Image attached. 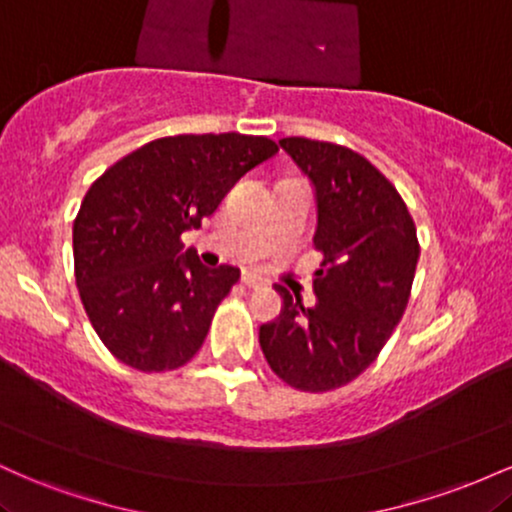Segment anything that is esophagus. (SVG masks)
I'll list each match as a JSON object with an SVG mask.
<instances>
[{"label":"esophagus","mask_w":512,"mask_h":512,"mask_svg":"<svg viewBox=\"0 0 512 512\" xmlns=\"http://www.w3.org/2000/svg\"><path fill=\"white\" fill-rule=\"evenodd\" d=\"M243 284L250 286V289H264V286H267V281H264L262 276H257V274H252V272H245L243 274Z\"/></svg>","instance_id":"34e87169"}]
</instances>
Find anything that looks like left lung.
<instances>
[{
  "instance_id": "left-lung-1",
  "label": "left lung",
  "mask_w": 512,
  "mask_h": 512,
  "mask_svg": "<svg viewBox=\"0 0 512 512\" xmlns=\"http://www.w3.org/2000/svg\"><path fill=\"white\" fill-rule=\"evenodd\" d=\"M315 190V305L274 284L281 313L260 327L269 368L303 392L337 390L378 358L402 320L419 262L407 204L373 163L346 146L281 139Z\"/></svg>"
}]
</instances>
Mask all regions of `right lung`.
<instances>
[{
  "mask_svg": "<svg viewBox=\"0 0 512 512\" xmlns=\"http://www.w3.org/2000/svg\"><path fill=\"white\" fill-rule=\"evenodd\" d=\"M279 146L248 134H178L120 158L74 221V274L88 320L115 358L144 373L185 366L240 269H209L180 236L202 226Z\"/></svg>",
  "mask_w": 512,
  "mask_h": 512,
  "instance_id": "obj_1",
  "label": "right lung"
}]
</instances>
